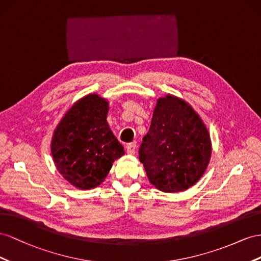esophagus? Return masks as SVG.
<instances>
[{
	"label": "esophagus",
	"mask_w": 261,
	"mask_h": 261,
	"mask_svg": "<svg viewBox=\"0 0 261 261\" xmlns=\"http://www.w3.org/2000/svg\"><path fill=\"white\" fill-rule=\"evenodd\" d=\"M125 148H126V153L130 154V155H135L136 151H137V143L132 142V143L126 144Z\"/></svg>",
	"instance_id": "1"
}]
</instances>
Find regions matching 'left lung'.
Returning a JSON list of instances; mask_svg holds the SVG:
<instances>
[{
    "mask_svg": "<svg viewBox=\"0 0 261 261\" xmlns=\"http://www.w3.org/2000/svg\"><path fill=\"white\" fill-rule=\"evenodd\" d=\"M211 153L209 131L191 105L170 94L160 97L139 151L155 188L164 192L189 189L203 176Z\"/></svg>",
    "mask_w": 261,
    "mask_h": 261,
    "instance_id": "obj_1",
    "label": "left lung"
}]
</instances>
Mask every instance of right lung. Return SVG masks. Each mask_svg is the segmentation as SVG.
<instances>
[{"label":"right lung","mask_w":261,"mask_h":261,"mask_svg":"<svg viewBox=\"0 0 261 261\" xmlns=\"http://www.w3.org/2000/svg\"><path fill=\"white\" fill-rule=\"evenodd\" d=\"M109 102L98 94L76 100L59 121L51 139L58 172L73 187L89 190L103 182L113 163L124 155L109 128Z\"/></svg>","instance_id":"right-lung-1"}]
</instances>
